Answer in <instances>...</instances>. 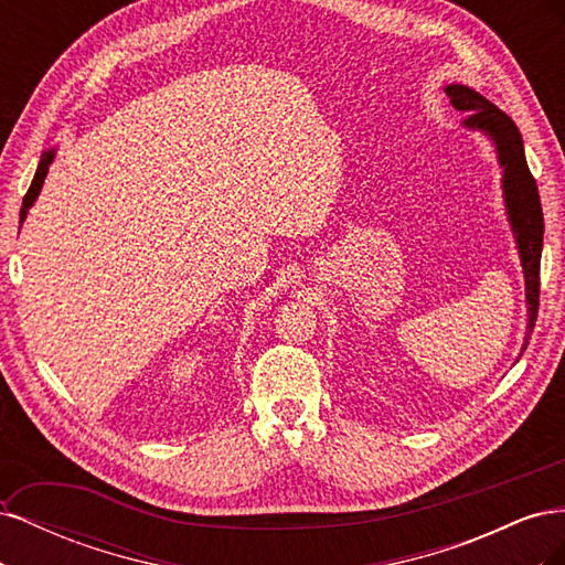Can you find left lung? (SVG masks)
I'll list each match as a JSON object with an SVG mask.
<instances>
[{
  "instance_id": "left-lung-1",
  "label": "left lung",
  "mask_w": 565,
  "mask_h": 565,
  "mask_svg": "<svg viewBox=\"0 0 565 565\" xmlns=\"http://www.w3.org/2000/svg\"><path fill=\"white\" fill-rule=\"evenodd\" d=\"M446 94L455 110L465 113V127L486 134L494 146L502 169V198L507 221L514 233L519 259L525 280V306H527V324L521 353L527 347L530 332L535 328L537 306H540V259H542V235L544 218L542 204L537 195V183L530 174L523 139L511 122V117L502 113L498 106L490 104L486 96L473 92L467 84H446Z\"/></svg>"
}]
</instances>
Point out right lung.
Listing matches in <instances>:
<instances>
[{
	"label": "right lung",
	"instance_id": "add662e5",
	"mask_svg": "<svg viewBox=\"0 0 565 565\" xmlns=\"http://www.w3.org/2000/svg\"><path fill=\"white\" fill-rule=\"evenodd\" d=\"M54 158H56V148H49V150H44V152H42V160H40V164H38L35 179H32V183H30V188H28V193H25V198H23V207H21V221H19L21 226H23L25 216H28V210L32 207V204H35V200H38V195H40V191H42L44 179H46V172H49V164L54 162Z\"/></svg>",
	"mask_w": 565,
	"mask_h": 565
}]
</instances>
